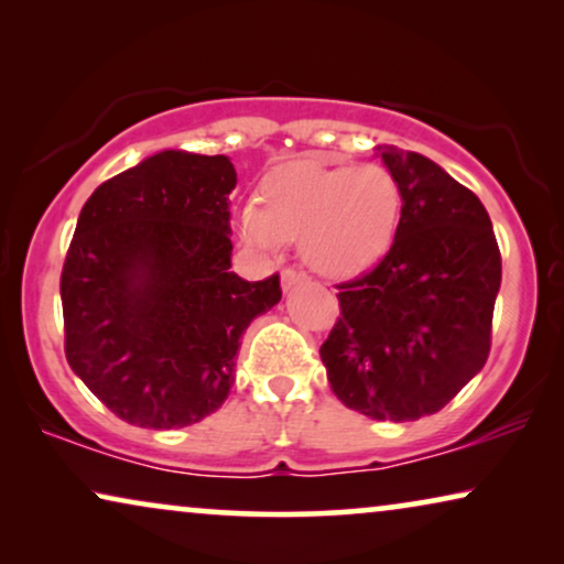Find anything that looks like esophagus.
I'll use <instances>...</instances> for the list:
<instances>
[{
  "label": "esophagus",
  "instance_id": "34e87169",
  "mask_svg": "<svg viewBox=\"0 0 564 564\" xmlns=\"http://www.w3.org/2000/svg\"><path fill=\"white\" fill-rule=\"evenodd\" d=\"M303 282H305V276L297 274V272H292V269H288V272H282V290L284 292L295 290L297 284H303Z\"/></svg>",
  "mask_w": 564,
  "mask_h": 564
}]
</instances>
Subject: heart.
<instances>
[{"mask_svg": "<svg viewBox=\"0 0 564 564\" xmlns=\"http://www.w3.org/2000/svg\"><path fill=\"white\" fill-rule=\"evenodd\" d=\"M403 197L382 164H297L264 176L257 203L238 207L234 228L251 257L274 259L300 243L303 261L328 280H351L390 251Z\"/></svg>", "mask_w": 564, "mask_h": 564, "instance_id": "b5f03b06", "label": "heart"}]
</instances>
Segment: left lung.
<instances>
[{
  "instance_id": "left-lung-1",
  "label": "left lung",
  "mask_w": 564,
  "mask_h": 564,
  "mask_svg": "<svg viewBox=\"0 0 564 564\" xmlns=\"http://www.w3.org/2000/svg\"><path fill=\"white\" fill-rule=\"evenodd\" d=\"M375 151L400 187V226L388 257L341 284V318L321 359L346 408L375 421H419L488 361L500 251L475 192L421 153Z\"/></svg>"
}]
</instances>
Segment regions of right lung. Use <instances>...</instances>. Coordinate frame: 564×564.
Masks as SVG:
<instances>
[{"label":"right lung","mask_w":564,"mask_h":564,"mask_svg":"<svg viewBox=\"0 0 564 564\" xmlns=\"http://www.w3.org/2000/svg\"><path fill=\"white\" fill-rule=\"evenodd\" d=\"M228 156L159 151L91 192L61 272L74 375L141 429H184L226 403L243 330L280 276L230 272Z\"/></svg>","instance_id":"right-lung-1"}]
</instances>
